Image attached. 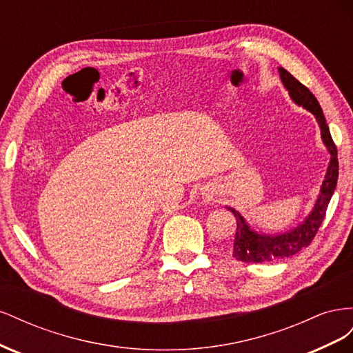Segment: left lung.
<instances>
[{
    "label": "left lung",
    "instance_id": "left-lung-1",
    "mask_svg": "<svg viewBox=\"0 0 353 353\" xmlns=\"http://www.w3.org/2000/svg\"><path fill=\"white\" fill-rule=\"evenodd\" d=\"M279 72H280V78L283 81L284 88L288 91V94H290L292 100L297 105H302V108H305L315 116L319 128H321V138L331 156L330 165L327 168L325 178L323 181L321 193H319L315 201L312 212L309 213L306 219L302 223H299L294 230H290L283 234H276V236L258 234L249 227V223L244 221V218L236 209L228 208V210H231L234 213V216L237 218V232H236V239H234L232 256L241 262L262 263V262L280 261L307 248V245L312 243L315 234L318 232V228L321 227V222L325 218L328 203L337 185V178H339L337 148L333 138H331L321 105H319L315 95L309 91L303 83L299 82L292 73H288L284 68H279Z\"/></svg>",
    "mask_w": 353,
    "mask_h": 353
}]
</instances>
